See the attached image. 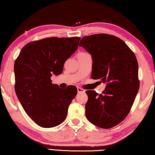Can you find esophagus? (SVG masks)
Returning a JSON list of instances; mask_svg holds the SVG:
<instances>
[{"label":"esophagus","instance_id":"34e87169","mask_svg":"<svg viewBox=\"0 0 155 155\" xmlns=\"http://www.w3.org/2000/svg\"><path fill=\"white\" fill-rule=\"evenodd\" d=\"M78 93H85V90H84L81 87H77Z\"/></svg>","mask_w":155,"mask_h":155}]
</instances>
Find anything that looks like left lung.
I'll list each match as a JSON object with an SVG mask.
<instances>
[{"label": "left lung", "instance_id": "obj_1", "mask_svg": "<svg viewBox=\"0 0 155 155\" xmlns=\"http://www.w3.org/2000/svg\"><path fill=\"white\" fill-rule=\"evenodd\" d=\"M79 46L92 56L91 78L107 84L100 94L85 92V116L94 125L111 128L127 117L138 93L137 59L124 41L111 35L85 36Z\"/></svg>", "mask_w": 155, "mask_h": 155}]
</instances>
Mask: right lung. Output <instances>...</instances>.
I'll return each instance as SVG.
<instances>
[{
  "instance_id": "add662e5",
  "label": "right lung",
  "mask_w": 155,
  "mask_h": 155,
  "mask_svg": "<svg viewBox=\"0 0 155 155\" xmlns=\"http://www.w3.org/2000/svg\"><path fill=\"white\" fill-rule=\"evenodd\" d=\"M80 38H48L22 48L15 61V92L27 115L41 127L59 125L77 94L75 86L60 88L51 77L63 72L64 63L78 47Z\"/></svg>"
}]
</instances>
